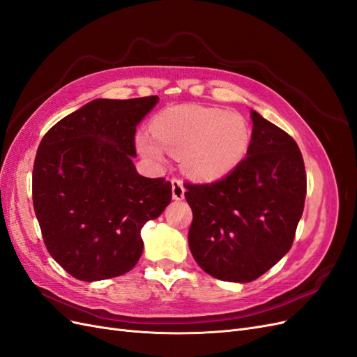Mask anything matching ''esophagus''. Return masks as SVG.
Returning <instances> with one entry per match:
<instances>
[{
	"label": "esophagus",
	"mask_w": 357,
	"mask_h": 357,
	"mask_svg": "<svg viewBox=\"0 0 357 357\" xmlns=\"http://www.w3.org/2000/svg\"><path fill=\"white\" fill-rule=\"evenodd\" d=\"M171 185H172V199L180 201L185 198V188H183V183L178 178H172Z\"/></svg>",
	"instance_id": "obj_1"
}]
</instances>
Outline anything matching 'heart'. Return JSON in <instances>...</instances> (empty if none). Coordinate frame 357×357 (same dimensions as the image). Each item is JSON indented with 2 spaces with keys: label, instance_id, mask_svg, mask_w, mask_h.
Returning a JSON list of instances; mask_svg holds the SVG:
<instances>
[{
  "label": "heart",
  "instance_id": "heart-1",
  "mask_svg": "<svg viewBox=\"0 0 357 357\" xmlns=\"http://www.w3.org/2000/svg\"><path fill=\"white\" fill-rule=\"evenodd\" d=\"M152 134L137 137L144 158L164 162L165 149L181 155L186 174L198 181L228 176L247 155L252 132L245 119L234 112L201 105H177L162 112L152 125Z\"/></svg>",
  "mask_w": 357,
  "mask_h": 357
}]
</instances>
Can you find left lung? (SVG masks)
<instances>
[{
	"label": "left lung",
	"instance_id": "8db88e82",
	"mask_svg": "<svg viewBox=\"0 0 357 357\" xmlns=\"http://www.w3.org/2000/svg\"><path fill=\"white\" fill-rule=\"evenodd\" d=\"M252 142L241 164L222 180L190 185L189 248L205 273L248 283L291 247L304 211L307 177L295 139L252 110Z\"/></svg>",
	"mask_w": 357,
	"mask_h": 357
}]
</instances>
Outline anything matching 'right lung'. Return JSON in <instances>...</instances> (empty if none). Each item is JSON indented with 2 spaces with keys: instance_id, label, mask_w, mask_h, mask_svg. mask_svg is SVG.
Instances as JSON below:
<instances>
[{
  "instance_id": "add662e5",
  "label": "right lung",
  "mask_w": 357,
  "mask_h": 357,
  "mask_svg": "<svg viewBox=\"0 0 357 357\" xmlns=\"http://www.w3.org/2000/svg\"><path fill=\"white\" fill-rule=\"evenodd\" d=\"M158 96L98 98L43 137L32 202L47 252L82 282L122 275L143 253L142 228L171 202V183L139 176L138 123Z\"/></svg>"
}]
</instances>
